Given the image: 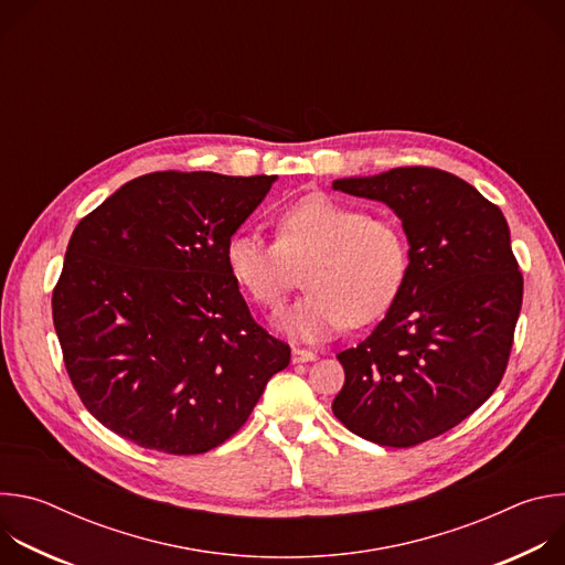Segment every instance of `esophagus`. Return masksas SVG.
<instances>
[{
    "instance_id": "obj_1",
    "label": "esophagus",
    "mask_w": 565,
    "mask_h": 565,
    "mask_svg": "<svg viewBox=\"0 0 565 565\" xmlns=\"http://www.w3.org/2000/svg\"><path fill=\"white\" fill-rule=\"evenodd\" d=\"M317 358V353L308 351V349H299V347H292V362L299 364V362H312Z\"/></svg>"
}]
</instances>
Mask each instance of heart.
Here are the masks:
<instances>
[{"instance_id":"1","label":"heart","mask_w":565,"mask_h":565,"mask_svg":"<svg viewBox=\"0 0 565 565\" xmlns=\"http://www.w3.org/2000/svg\"><path fill=\"white\" fill-rule=\"evenodd\" d=\"M234 281L250 299L277 312L292 268H303L306 295L279 319L299 340H321L347 324L366 327L397 299L409 273V241L388 216L312 194L277 214L275 241L236 232L225 248Z\"/></svg>"}]
</instances>
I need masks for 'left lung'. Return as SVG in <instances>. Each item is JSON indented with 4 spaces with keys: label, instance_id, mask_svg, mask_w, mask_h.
Wrapping results in <instances>:
<instances>
[{
    "label": "left lung",
    "instance_id": "left-lung-1",
    "mask_svg": "<svg viewBox=\"0 0 565 565\" xmlns=\"http://www.w3.org/2000/svg\"><path fill=\"white\" fill-rule=\"evenodd\" d=\"M386 203L409 238V273L375 331L338 353L333 414L355 436L416 447L471 416L501 384L523 303L510 227L492 201L436 168L340 179Z\"/></svg>",
    "mask_w": 565,
    "mask_h": 565
}]
</instances>
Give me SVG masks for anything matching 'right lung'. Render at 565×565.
<instances>
[{"mask_svg": "<svg viewBox=\"0 0 565 565\" xmlns=\"http://www.w3.org/2000/svg\"><path fill=\"white\" fill-rule=\"evenodd\" d=\"M275 179L151 172L75 225L53 324L73 388L114 434L205 454L288 366L290 347L257 324L225 264Z\"/></svg>", "mask_w": 565, "mask_h": 565, "instance_id": "1", "label": "right lung"}]
</instances>
